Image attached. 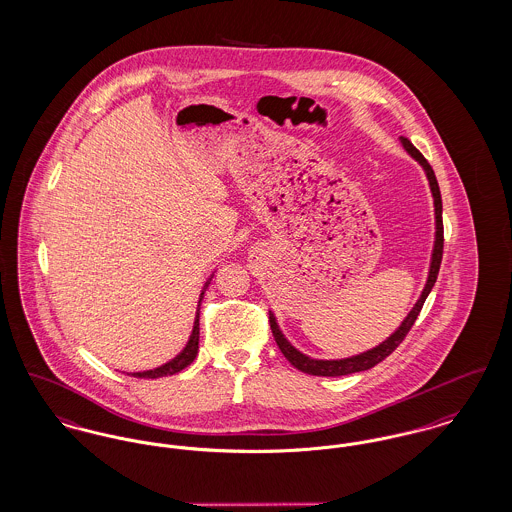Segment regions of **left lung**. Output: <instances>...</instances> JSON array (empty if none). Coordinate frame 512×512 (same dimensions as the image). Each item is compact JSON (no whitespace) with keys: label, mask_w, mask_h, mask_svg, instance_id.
Segmentation results:
<instances>
[{"label":"left lung","mask_w":512,"mask_h":512,"mask_svg":"<svg viewBox=\"0 0 512 512\" xmlns=\"http://www.w3.org/2000/svg\"><path fill=\"white\" fill-rule=\"evenodd\" d=\"M401 142H403L404 150L420 163L428 175V181H430L431 194H433V206H435V243H433V254H431V266L430 275H428V281H426V287L422 291V295L418 298V302L414 304V308L408 312V316L404 318V322L401 323V327L391 335L387 337L381 345H377L374 349L366 350L362 354H356V356H350V358H341V360H316V358H310L306 354H302L300 350H296L287 339L285 335L281 333L279 325L275 322V316L269 314V325H271V333L275 337V343L279 350L283 352V356L295 366L296 370L304 372V374H310V376H323V377H337V376H349V374H356V372H364V370H370L374 368L376 364H379L381 360H385L393 350L397 349L406 337V333L412 329V325L416 322L426 298L430 295L433 285H435V279H437V273L441 268V258H443V204H441V192H439V185H437V179H435V173L431 169L428 160L420 154V150H416V146L401 136Z\"/></svg>","instance_id":"8db88e82"}]
</instances>
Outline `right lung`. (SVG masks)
<instances>
[{"mask_svg":"<svg viewBox=\"0 0 512 512\" xmlns=\"http://www.w3.org/2000/svg\"><path fill=\"white\" fill-rule=\"evenodd\" d=\"M210 281L212 279H208L206 281V285H204V291L208 289V285H210ZM204 291L200 293V302H202V298H204ZM200 302H198V306H200ZM200 308L196 310V320H194V327H192V335H190L189 343H187V347L181 350L173 360H169L167 364H163L160 368H154V370H146V372H136V374H129V376L135 377H148V379H156V377L163 376H173V374H177V372H181V370H185L187 366L192 364V360L196 358V354H198V339H200Z\"/></svg>","mask_w":512,"mask_h":512,"instance_id":"1","label":"right lung"}]
</instances>
